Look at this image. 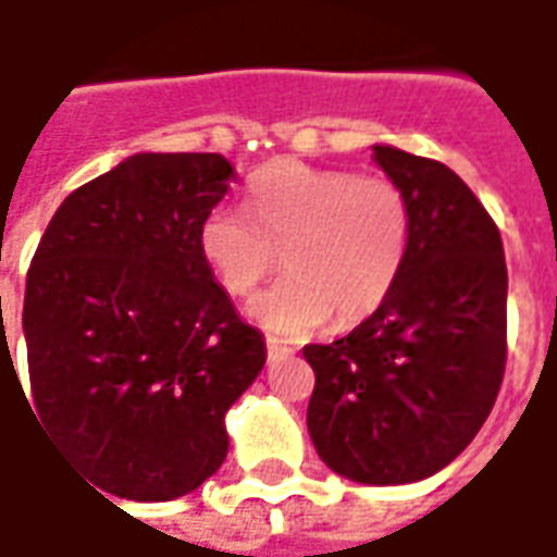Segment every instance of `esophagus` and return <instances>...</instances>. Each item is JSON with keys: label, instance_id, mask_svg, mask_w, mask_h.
Wrapping results in <instances>:
<instances>
[{"label": "esophagus", "instance_id": "esophagus-1", "mask_svg": "<svg viewBox=\"0 0 557 557\" xmlns=\"http://www.w3.org/2000/svg\"><path fill=\"white\" fill-rule=\"evenodd\" d=\"M265 346H268V359H271V361L289 359V356H292V349H289V346H286V344H280V341H274V337H268Z\"/></svg>", "mask_w": 557, "mask_h": 557}]
</instances>
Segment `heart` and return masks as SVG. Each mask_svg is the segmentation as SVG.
<instances>
[{
    "mask_svg": "<svg viewBox=\"0 0 557 557\" xmlns=\"http://www.w3.org/2000/svg\"><path fill=\"white\" fill-rule=\"evenodd\" d=\"M410 201L383 174L313 169L280 159L250 181V213L220 205L198 225V250L228 295H256L250 317L280 337H307L325 322L352 325L386 301L410 250Z\"/></svg>",
    "mask_w": 557,
    "mask_h": 557,
    "instance_id": "b5f03b06",
    "label": "heart"
}]
</instances>
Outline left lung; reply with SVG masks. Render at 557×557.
<instances>
[{
	"label": "left lung",
	"instance_id": "left-lung-1",
	"mask_svg": "<svg viewBox=\"0 0 557 557\" xmlns=\"http://www.w3.org/2000/svg\"><path fill=\"white\" fill-rule=\"evenodd\" d=\"M410 201L395 289L359 329L307 344V431L346 480L404 485L465 453L507 368V262L495 220L437 159L373 147Z\"/></svg>",
	"mask_w": 557,
	"mask_h": 557
}]
</instances>
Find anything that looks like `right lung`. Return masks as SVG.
Returning <instances> with one entry per match:
<instances>
[{
    "instance_id": "right-lung-1",
    "label": "right lung",
    "mask_w": 557,
    "mask_h": 557,
    "mask_svg": "<svg viewBox=\"0 0 557 557\" xmlns=\"http://www.w3.org/2000/svg\"><path fill=\"white\" fill-rule=\"evenodd\" d=\"M232 181L220 153L129 157L62 201L33 256L29 410L108 495L196 492L228 453L225 410L265 364L198 250Z\"/></svg>"
}]
</instances>
